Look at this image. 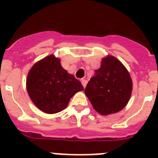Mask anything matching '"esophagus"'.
<instances>
[{
  "mask_svg": "<svg viewBox=\"0 0 158 158\" xmlns=\"http://www.w3.org/2000/svg\"><path fill=\"white\" fill-rule=\"evenodd\" d=\"M81 83H82V85L84 86V88H85V87H86V85H87V80H86V79H82Z\"/></svg>",
  "mask_w": 158,
  "mask_h": 158,
  "instance_id": "obj_1",
  "label": "esophagus"
}]
</instances>
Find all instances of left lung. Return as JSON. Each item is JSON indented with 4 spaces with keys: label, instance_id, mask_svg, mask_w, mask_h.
<instances>
[{
    "label": "left lung",
    "instance_id": "8db88e82",
    "mask_svg": "<svg viewBox=\"0 0 158 158\" xmlns=\"http://www.w3.org/2000/svg\"><path fill=\"white\" fill-rule=\"evenodd\" d=\"M133 83L125 65L112 56L102 60L84 93L94 110L102 115L120 111L127 105L132 94Z\"/></svg>",
    "mask_w": 158,
    "mask_h": 158
}]
</instances>
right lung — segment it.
<instances>
[{"mask_svg": "<svg viewBox=\"0 0 158 158\" xmlns=\"http://www.w3.org/2000/svg\"><path fill=\"white\" fill-rule=\"evenodd\" d=\"M26 88L34 105L47 114L65 109L72 97L84 90L81 83L61 66L60 60L54 55L33 64L28 74Z\"/></svg>", "mask_w": 158, "mask_h": 158, "instance_id": "add662e5", "label": "right lung"}]
</instances>
